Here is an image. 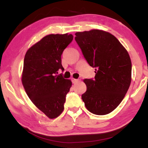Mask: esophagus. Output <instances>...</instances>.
<instances>
[{
	"label": "esophagus",
	"mask_w": 148,
	"mask_h": 148,
	"mask_svg": "<svg viewBox=\"0 0 148 148\" xmlns=\"http://www.w3.org/2000/svg\"><path fill=\"white\" fill-rule=\"evenodd\" d=\"M72 81L73 84H76V83H77L78 81H79V79H72Z\"/></svg>",
	"instance_id": "obj_1"
}]
</instances>
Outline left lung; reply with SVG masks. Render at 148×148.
<instances>
[{"mask_svg": "<svg viewBox=\"0 0 148 148\" xmlns=\"http://www.w3.org/2000/svg\"><path fill=\"white\" fill-rule=\"evenodd\" d=\"M75 40L88 63L95 68V79H86L81 95L86 108L95 115L108 114L125 97L132 81V62L118 39L100 30L77 32Z\"/></svg>", "mask_w": 148, "mask_h": 148, "instance_id": "left-lung-1", "label": "left lung"}]
</instances>
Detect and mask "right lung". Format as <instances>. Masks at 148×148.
<instances>
[{"label":"right lung","mask_w":148,"mask_h":148,"mask_svg":"<svg viewBox=\"0 0 148 148\" xmlns=\"http://www.w3.org/2000/svg\"><path fill=\"white\" fill-rule=\"evenodd\" d=\"M72 40L71 34L47 35L25 55L22 84L32 102L50 119L63 111L72 86L70 80L57 74L59 69H63L61 55Z\"/></svg>","instance_id":"1"}]
</instances>
